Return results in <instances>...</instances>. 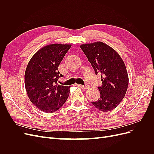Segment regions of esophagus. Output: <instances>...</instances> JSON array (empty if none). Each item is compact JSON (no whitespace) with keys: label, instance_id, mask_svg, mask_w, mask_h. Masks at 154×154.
Here are the masks:
<instances>
[{"label":"esophagus","instance_id":"1","mask_svg":"<svg viewBox=\"0 0 154 154\" xmlns=\"http://www.w3.org/2000/svg\"><path fill=\"white\" fill-rule=\"evenodd\" d=\"M79 87H80L82 89H84V90H86V89H88V88H89V86L87 85H78Z\"/></svg>","mask_w":154,"mask_h":154}]
</instances>
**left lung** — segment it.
Segmentation results:
<instances>
[{"mask_svg": "<svg viewBox=\"0 0 154 154\" xmlns=\"http://www.w3.org/2000/svg\"><path fill=\"white\" fill-rule=\"evenodd\" d=\"M80 48L95 74H101L102 85L97 87L100 97L92 103L105 112L114 109L123 99L128 85V73L122 58L113 48L101 42L84 44Z\"/></svg>", "mask_w": 154, "mask_h": 154, "instance_id": "1", "label": "left lung"}]
</instances>
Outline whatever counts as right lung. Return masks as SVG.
Instances as JSON below:
<instances>
[{"instance_id": "right-lung-1", "label": "right lung", "mask_w": 154, "mask_h": 154, "mask_svg": "<svg viewBox=\"0 0 154 154\" xmlns=\"http://www.w3.org/2000/svg\"><path fill=\"white\" fill-rule=\"evenodd\" d=\"M71 44H52L39 49L32 56L26 69L25 87L32 103L41 111L53 113L67 100L70 86L58 85L63 77L58 66Z\"/></svg>"}]
</instances>
